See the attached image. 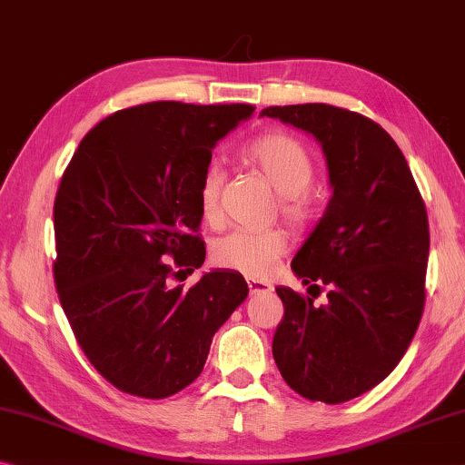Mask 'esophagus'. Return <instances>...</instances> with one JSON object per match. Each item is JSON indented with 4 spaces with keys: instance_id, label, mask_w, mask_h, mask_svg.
<instances>
[{
    "instance_id": "1",
    "label": "esophagus",
    "mask_w": 465,
    "mask_h": 465,
    "mask_svg": "<svg viewBox=\"0 0 465 465\" xmlns=\"http://www.w3.org/2000/svg\"><path fill=\"white\" fill-rule=\"evenodd\" d=\"M248 283V290H250V296H256V293H267V292H272V285L267 283V282H261V279H252L248 277L246 279Z\"/></svg>"
}]
</instances>
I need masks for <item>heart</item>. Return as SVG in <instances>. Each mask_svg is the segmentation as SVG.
<instances>
[{"instance_id":"obj_1","label":"heart","mask_w":465,"mask_h":465,"mask_svg":"<svg viewBox=\"0 0 465 465\" xmlns=\"http://www.w3.org/2000/svg\"><path fill=\"white\" fill-rule=\"evenodd\" d=\"M240 157L279 194V211L287 223L293 227L311 223L314 217V196L311 194L314 161L304 144L283 132H264L242 146ZM221 188L223 173L217 167H209L198 183V209L209 225H217L221 219ZM287 250L290 235L279 227L264 232H232L213 244V261L219 267L238 271L246 277L264 279Z\"/></svg>"}]
</instances>
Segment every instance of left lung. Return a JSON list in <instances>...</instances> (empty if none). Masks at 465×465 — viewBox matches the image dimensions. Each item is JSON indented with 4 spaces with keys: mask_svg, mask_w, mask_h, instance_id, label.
Here are the masks:
<instances>
[{
    "mask_svg": "<svg viewBox=\"0 0 465 465\" xmlns=\"http://www.w3.org/2000/svg\"><path fill=\"white\" fill-rule=\"evenodd\" d=\"M261 115L312 134L333 196L292 261L311 296L277 287L283 319L272 358L293 391L343 403L371 391L400 364L426 300L429 217L400 146L356 112L306 103ZM325 289V305L313 298Z\"/></svg>",
    "mask_w": 465,
    "mask_h": 465,
    "instance_id": "1",
    "label": "left lung"
}]
</instances>
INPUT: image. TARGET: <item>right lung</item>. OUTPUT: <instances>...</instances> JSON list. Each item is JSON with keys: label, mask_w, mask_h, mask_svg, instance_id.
<instances>
[{"label": "right lung", "mask_w": 465, "mask_h": 465, "mask_svg": "<svg viewBox=\"0 0 465 465\" xmlns=\"http://www.w3.org/2000/svg\"><path fill=\"white\" fill-rule=\"evenodd\" d=\"M254 107L154 101L99 122L65 167L54 204V279L84 356L124 393L188 387L213 335L248 296L238 271L204 272L198 183L213 149Z\"/></svg>", "instance_id": "1"}]
</instances>
